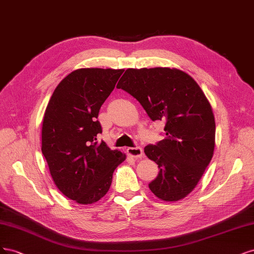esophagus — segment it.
I'll return each instance as SVG.
<instances>
[{"label":"esophagus","instance_id":"34e87169","mask_svg":"<svg viewBox=\"0 0 254 254\" xmlns=\"http://www.w3.org/2000/svg\"><path fill=\"white\" fill-rule=\"evenodd\" d=\"M127 155H129V156H132L134 158H139L142 156L143 151L140 146H136V148H127Z\"/></svg>","mask_w":254,"mask_h":254}]
</instances>
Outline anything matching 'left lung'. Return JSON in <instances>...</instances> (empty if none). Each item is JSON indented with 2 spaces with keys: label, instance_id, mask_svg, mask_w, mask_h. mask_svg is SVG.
Masks as SVG:
<instances>
[{
  "label": "left lung",
  "instance_id": "left-lung-1",
  "mask_svg": "<svg viewBox=\"0 0 254 254\" xmlns=\"http://www.w3.org/2000/svg\"><path fill=\"white\" fill-rule=\"evenodd\" d=\"M117 88L136 98L153 121L166 122V138L144 148L159 168L149 188L161 200L183 199L213 156L215 120L207 97L187 72L169 67L128 68Z\"/></svg>",
  "mask_w": 254,
  "mask_h": 254
}]
</instances>
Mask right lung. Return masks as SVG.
I'll list each match as a JSON object with an SVG mask.
<instances>
[{"label":"right lung","instance_id":"1","mask_svg":"<svg viewBox=\"0 0 254 254\" xmlns=\"http://www.w3.org/2000/svg\"><path fill=\"white\" fill-rule=\"evenodd\" d=\"M124 71L73 70L56 87L45 110L42 153L57 188L78 203L102 198L114 171L126 160V154L97 140L102 133L99 110Z\"/></svg>","mask_w":254,"mask_h":254}]
</instances>
